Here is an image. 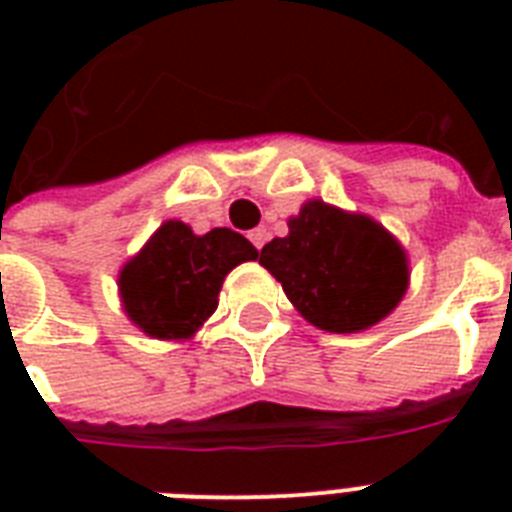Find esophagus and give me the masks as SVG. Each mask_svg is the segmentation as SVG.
Instances as JSON below:
<instances>
[{
	"label": "esophagus",
	"mask_w": 512,
	"mask_h": 512,
	"mask_svg": "<svg viewBox=\"0 0 512 512\" xmlns=\"http://www.w3.org/2000/svg\"><path fill=\"white\" fill-rule=\"evenodd\" d=\"M249 241H252L257 249H263V244L268 241V231H265V228H255V231H249Z\"/></svg>",
	"instance_id": "34e87169"
}]
</instances>
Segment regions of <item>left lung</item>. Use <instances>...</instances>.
Returning <instances> with one entry per match:
<instances>
[{
    "label": "left lung",
    "mask_w": 512,
    "mask_h": 512,
    "mask_svg": "<svg viewBox=\"0 0 512 512\" xmlns=\"http://www.w3.org/2000/svg\"><path fill=\"white\" fill-rule=\"evenodd\" d=\"M287 225V236L260 249V265L305 321L353 335L396 311L409 287V257L385 225L321 199L305 201Z\"/></svg>",
    "instance_id": "left-lung-1"
}]
</instances>
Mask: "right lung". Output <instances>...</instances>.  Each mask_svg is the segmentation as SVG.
Wrapping results in <instances>:
<instances>
[{
  "instance_id": "right-lung-1",
  "label": "right lung",
  "mask_w": 512,
  "mask_h": 512,
  "mask_svg": "<svg viewBox=\"0 0 512 512\" xmlns=\"http://www.w3.org/2000/svg\"><path fill=\"white\" fill-rule=\"evenodd\" d=\"M257 260V249L231 228L199 236L183 220H167L119 271L127 319L154 340H191L215 313L225 276Z\"/></svg>"
}]
</instances>
